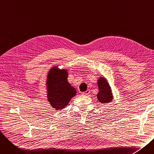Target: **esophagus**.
I'll return each instance as SVG.
<instances>
[{"label":"esophagus","instance_id":"obj_1","mask_svg":"<svg viewBox=\"0 0 154 154\" xmlns=\"http://www.w3.org/2000/svg\"><path fill=\"white\" fill-rule=\"evenodd\" d=\"M89 93H90V91L89 90H87L85 92H84L82 94L84 95H87L88 94H89Z\"/></svg>","mask_w":154,"mask_h":154}]
</instances>
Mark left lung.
<instances>
[{
	"instance_id": "obj_1",
	"label": "left lung",
	"mask_w": 154,
	"mask_h": 154,
	"mask_svg": "<svg viewBox=\"0 0 154 154\" xmlns=\"http://www.w3.org/2000/svg\"><path fill=\"white\" fill-rule=\"evenodd\" d=\"M97 85L99 90V92L97 95L98 100L102 103L110 102L113 99V95L111 91V88L107 80L103 77L99 78L97 82Z\"/></svg>"
}]
</instances>
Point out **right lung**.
Returning a JSON list of instances; mask_svg holds the SVG:
<instances>
[{
    "mask_svg": "<svg viewBox=\"0 0 154 154\" xmlns=\"http://www.w3.org/2000/svg\"><path fill=\"white\" fill-rule=\"evenodd\" d=\"M68 72L59 70L56 66L52 67L47 75V100L56 110L66 107L70 99L76 95L75 88L67 81Z\"/></svg>",
    "mask_w": 154,
    "mask_h": 154,
    "instance_id": "right-lung-1",
    "label": "right lung"
}]
</instances>
